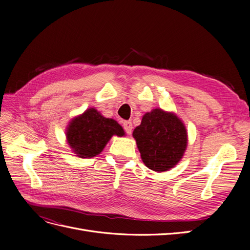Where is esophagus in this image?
I'll use <instances>...</instances> for the list:
<instances>
[{
    "instance_id": "esophagus-1",
    "label": "esophagus",
    "mask_w": 250,
    "mask_h": 250,
    "mask_svg": "<svg viewBox=\"0 0 250 250\" xmlns=\"http://www.w3.org/2000/svg\"><path fill=\"white\" fill-rule=\"evenodd\" d=\"M123 125H124V128H125V133L127 135H131L132 131H133V125H132V123L131 122H124Z\"/></svg>"
}]
</instances>
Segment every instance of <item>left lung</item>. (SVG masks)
Masks as SVG:
<instances>
[{"label":"left lung","instance_id":"8db88e82","mask_svg":"<svg viewBox=\"0 0 250 250\" xmlns=\"http://www.w3.org/2000/svg\"><path fill=\"white\" fill-rule=\"evenodd\" d=\"M133 136L146 167L158 172L178 164L188 141L185 125L178 116L161 109L146 113Z\"/></svg>","mask_w":250,"mask_h":250}]
</instances>
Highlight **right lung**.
Returning a JSON list of instances; mask_svg holds the SVG:
<instances>
[{
    "mask_svg": "<svg viewBox=\"0 0 250 250\" xmlns=\"http://www.w3.org/2000/svg\"><path fill=\"white\" fill-rule=\"evenodd\" d=\"M113 135L123 137L124 128L114 119L102 116L94 108L72 119L66 132L68 144L83 158L98 155Z\"/></svg>",
    "mask_w": 250,
    "mask_h": 250,
    "instance_id": "obj_1",
    "label": "right lung"
}]
</instances>
